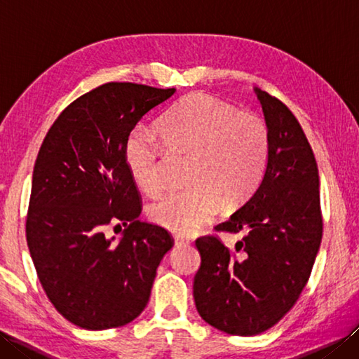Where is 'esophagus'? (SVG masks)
<instances>
[{"mask_svg":"<svg viewBox=\"0 0 359 359\" xmlns=\"http://www.w3.org/2000/svg\"><path fill=\"white\" fill-rule=\"evenodd\" d=\"M174 242H175V247H184L189 242V239L184 238V236L180 234H174Z\"/></svg>","mask_w":359,"mask_h":359,"instance_id":"34e87169","label":"esophagus"}]
</instances>
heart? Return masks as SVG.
<instances>
[{
  "mask_svg": "<svg viewBox=\"0 0 359 359\" xmlns=\"http://www.w3.org/2000/svg\"><path fill=\"white\" fill-rule=\"evenodd\" d=\"M163 147L189 156L187 180L191 185L151 205L152 222L179 234L208 225L224 203L241 207L264 177L270 133L255 112L236 111L207 94H189L158 123ZM128 170L140 189L157 196L165 189V154L154 135L134 129L125 144Z\"/></svg>",
  "mask_w": 359,
  "mask_h": 359,
  "instance_id": "b5f03b06",
  "label": "heart"
}]
</instances>
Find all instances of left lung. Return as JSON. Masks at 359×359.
I'll use <instances>...</instances> for the list:
<instances>
[{
    "label": "left lung",
    "mask_w": 359,
    "mask_h": 359,
    "mask_svg": "<svg viewBox=\"0 0 359 359\" xmlns=\"http://www.w3.org/2000/svg\"><path fill=\"white\" fill-rule=\"evenodd\" d=\"M270 133L269 163L253 196L216 231L239 233L234 250L217 234L196 241V309L236 337L278 324L299 299L323 239L316 158L299 121L279 98L256 89Z\"/></svg>",
    "instance_id": "1"
}]
</instances>
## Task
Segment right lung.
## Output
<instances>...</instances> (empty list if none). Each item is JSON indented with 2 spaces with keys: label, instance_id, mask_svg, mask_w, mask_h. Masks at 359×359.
<instances>
[{
  "label": "right lung",
  "instance_id": "obj_1",
  "mask_svg": "<svg viewBox=\"0 0 359 359\" xmlns=\"http://www.w3.org/2000/svg\"><path fill=\"white\" fill-rule=\"evenodd\" d=\"M174 88L109 81L66 106L38 151L26 216L36 276L52 306L88 330L134 321L149 301L163 226L140 222L142 196L125 144L142 117ZM127 226L120 243L109 227ZM121 228V227H120Z\"/></svg>",
  "mask_w": 359,
  "mask_h": 359
}]
</instances>
